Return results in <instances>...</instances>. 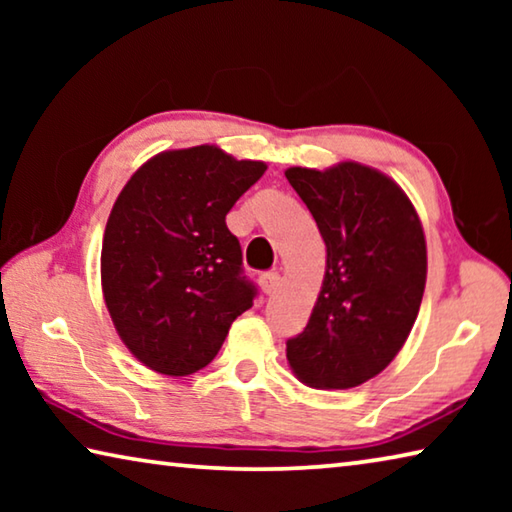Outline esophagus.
Listing matches in <instances>:
<instances>
[{"label": "esophagus", "instance_id": "1", "mask_svg": "<svg viewBox=\"0 0 512 512\" xmlns=\"http://www.w3.org/2000/svg\"><path fill=\"white\" fill-rule=\"evenodd\" d=\"M259 287H262L266 296H271V293H275L277 287H280V273L268 271L264 275H259Z\"/></svg>", "mask_w": 512, "mask_h": 512}]
</instances>
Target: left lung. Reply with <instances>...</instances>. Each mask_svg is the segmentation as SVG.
<instances>
[{
  "label": "left lung",
  "mask_w": 512,
  "mask_h": 512,
  "mask_svg": "<svg viewBox=\"0 0 512 512\" xmlns=\"http://www.w3.org/2000/svg\"><path fill=\"white\" fill-rule=\"evenodd\" d=\"M284 176L327 246L323 289L287 359L311 388L359 386L395 359L418 318L427 282L420 219L391 178L357 162Z\"/></svg>",
  "instance_id": "left-lung-1"
}]
</instances>
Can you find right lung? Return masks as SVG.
Instances as JSON below:
<instances>
[{"label": "right lung", "instance_id": "add662e5", "mask_svg": "<svg viewBox=\"0 0 512 512\" xmlns=\"http://www.w3.org/2000/svg\"><path fill=\"white\" fill-rule=\"evenodd\" d=\"M266 164L216 146L151 158L121 189L101 248L103 298L121 341L171 377L205 368L253 307L239 239L225 214Z\"/></svg>", "mask_w": 512, "mask_h": 512}]
</instances>
